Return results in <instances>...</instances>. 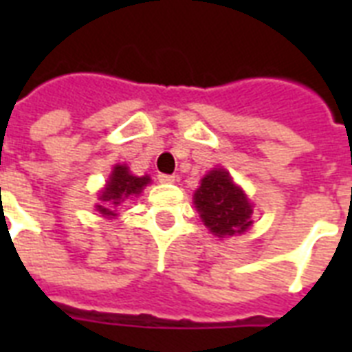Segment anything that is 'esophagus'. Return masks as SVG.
<instances>
[{"mask_svg":"<svg viewBox=\"0 0 352 352\" xmlns=\"http://www.w3.org/2000/svg\"><path fill=\"white\" fill-rule=\"evenodd\" d=\"M157 179H159V182H162V184H171V182H175V175H168V173H160Z\"/></svg>","mask_w":352,"mask_h":352,"instance_id":"esophagus-1","label":"esophagus"}]
</instances>
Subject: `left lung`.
<instances>
[{
	"instance_id": "obj_1",
	"label": "left lung",
	"mask_w": 352,
	"mask_h": 352,
	"mask_svg": "<svg viewBox=\"0 0 352 352\" xmlns=\"http://www.w3.org/2000/svg\"><path fill=\"white\" fill-rule=\"evenodd\" d=\"M201 219L215 235H235L252 225V206L225 170H212L193 195Z\"/></svg>"
}]
</instances>
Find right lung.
I'll return each mask as SVG.
<instances>
[{
	"mask_svg": "<svg viewBox=\"0 0 352 352\" xmlns=\"http://www.w3.org/2000/svg\"><path fill=\"white\" fill-rule=\"evenodd\" d=\"M148 182L149 177H135L129 173L127 166H115L106 190L100 195L102 204H98L96 208L104 215H115L113 208L120 206L129 195H138Z\"/></svg>",
	"mask_w": 352,
	"mask_h": 352,
	"instance_id": "right-lung-1",
	"label": "right lung"
}]
</instances>
